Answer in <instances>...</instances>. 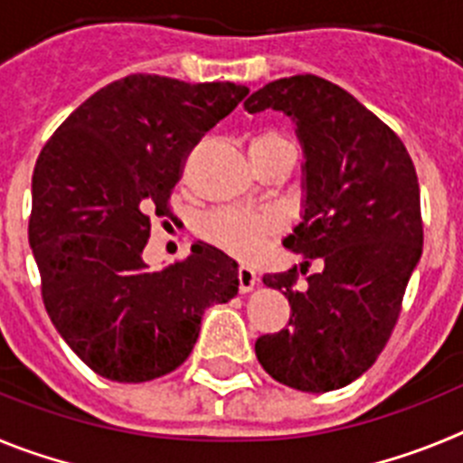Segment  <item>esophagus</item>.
Masks as SVG:
<instances>
[{"instance_id":"1","label":"esophagus","mask_w":463,"mask_h":463,"mask_svg":"<svg viewBox=\"0 0 463 463\" xmlns=\"http://www.w3.org/2000/svg\"><path fill=\"white\" fill-rule=\"evenodd\" d=\"M257 280H260V278H257L255 269H250V267L239 269V289L241 292H250V289L257 285Z\"/></svg>"}]
</instances>
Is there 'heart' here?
I'll use <instances>...</instances> for the list:
<instances>
[{"instance_id": "1", "label": "heart", "mask_w": 463, "mask_h": 463, "mask_svg": "<svg viewBox=\"0 0 463 463\" xmlns=\"http://www.w3.org/2000/svg\"><path fill=\"white\" fill-rule=\"evenodd\" d=\"M292 143L276 129H264L250 138V150ZM285 220L276 211H243L218 208L206 213L199 222V236L239 260H255L280 236Z\"/></svg>"}]
</instances>
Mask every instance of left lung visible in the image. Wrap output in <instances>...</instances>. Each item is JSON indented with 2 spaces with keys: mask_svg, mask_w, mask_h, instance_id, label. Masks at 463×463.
Listing matches in <instances>:
<instances>
[{
  "mask_svg": "<svg viewBox=\"0 0 463 463\" xmlns=\"http://www.w3.org/2000/svg\"><path fill=\"white\" fill-rule=\"evenodd\" d=\"M245 109H276L297 122L306 153V213L285 245L306 267L322 261V271L304 285L297 269L264 276L292 313L285 329L257 338V359L294 390H341L387 345L422 255L415 165L378 116L313 73L264 85Z\"/></svg>",
  "mask_w": 463,
  "mask_h": 463,
  "instance_id": "8db88e82",
  "label": "left lung"
}]
</instances>
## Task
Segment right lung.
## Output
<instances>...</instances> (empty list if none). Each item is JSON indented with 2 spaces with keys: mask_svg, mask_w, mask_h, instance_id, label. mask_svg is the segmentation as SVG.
Returning a JSON list of instances; mask_svg holds the SVG:
<instances>
[{
  "mask_svg": "<svg viewBox=\"0 0 463 463\" xmlns=\"http://www.w3.org/2000/svg\"><path fill=\"white\" fill-rule=\"evenodd\" d=\"M250 90L132 73L85 99L41 148L30 245L60 336L94 373L146 383L178 369L202 315L239 292V267L213 245L150 271V218L171 215L187 155Z\"/></svg>",
  "mask_w": 463,
  "mask_h": 463,
  "instance_id": "obj_1",
  "label": "right lung"
}]
</instances>
